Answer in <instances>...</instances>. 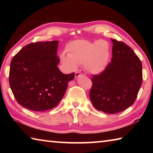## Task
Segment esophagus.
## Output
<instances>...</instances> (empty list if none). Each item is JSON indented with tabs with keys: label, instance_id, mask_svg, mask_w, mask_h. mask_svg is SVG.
I'll list each match as a JSON object with an SVG mask.
<instances>
[{
	"label": "esophagus",
	"instance_id": "34e87169",
	"mask_svg": "<svg viewBox=\"0 0 153 153\" xmlns=\"http://www.w3.org/2000/svg\"><path fill=\"white\" fill-rule=\"evenodd\" d=\"M82 74L80 73V72H76V74H75V77H76V78H77V77H79L80 76H82Z\"/></svg>",
	"mask_w": 153,
	"mask_h": 153
}]
</instances>
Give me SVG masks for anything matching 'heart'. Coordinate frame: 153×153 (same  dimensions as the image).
Instances as JSON below:
<instances>
[{
	"mask_svg": "<svg viewBox=\"0 0 153 153\" xmlns=\"http://www.w3.org/2000/svg\"><path fill=\"white\" fill-rule=\"evenodd\" d=\"M110 53V45L106 40H75L67 46V55H61V61L69 71L76 70L79 65L90 74H100L107 68Z\"/></svg>",
	"mask_w": 153,
	"mask_h": 153,
	"instance_id": "heart-1",
	"label": "heart"
}]
</instances>
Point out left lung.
Instances as JSON below:
<instances>
[{"label":"left lung","instance_id":"1","mask_svg":"<svg viewBox=\"0 0 153 153\" xmlns=\"http://www.w3.org/2000/svg\"><path fill=\"white\" fill-rule=\"evenodd\" d=\"M111 41V62L102 73L92 76L90 98L97 110L114 114L135 102L142 82V66L129 46L116 40Z\"/></svg>","mask_w":153,"mask_h":153}]
</instances>
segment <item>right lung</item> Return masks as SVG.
<instances>
[{
	"mask_svg": "<svg viewBox=\"0 0 153 153\" xmlns=\"http://www.w3.org/2000/svg\"><path fill=\"white\" fill-rule=\"evenodd\" d=\"M56 40L25 46L12 59L9 84L15 99L23 107L42 112L55 107L75 74H63L58 68Z\"/></svg>",
	"mask_w": 153,
	"mask_h": 153,
	"instance_id": "add662e5",
	"label": "right lung"
}]
</instances>
